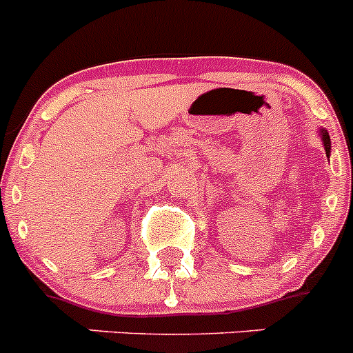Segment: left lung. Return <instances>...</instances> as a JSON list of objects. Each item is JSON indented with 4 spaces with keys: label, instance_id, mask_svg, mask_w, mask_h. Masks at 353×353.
<instances>
[{
    "label": "left lung",
    "instance_id": "obj_1",
    "mask_svg": "<svg viewBox=\"0 0 353 353\" xmlns=\"http://www.w3.org/2000/svg\"><path fill=\"white\" fill-rule=\"evenodd\" d=\"M322 141H323V146H325V154L329 155L330 154V138L325 130H322Z\"/></svg>",
    "mask_w": 353,
    "mask_h": 353
}]
</instances>
